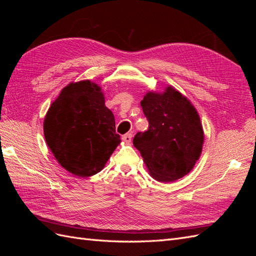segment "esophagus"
Wrapping results in <instances>:
<instances>
[{
  "instance_id": "34e87169",
  "label": "esophagus",
  "mask_w": 256,
  "mask_h": 256,
  "mask_svg": "<svg viewBox=\"0 0 256 256\" xmlns=\"http://www.w3.org/2000/svg\"><path fill=\"white\" fill-rule=\"evenodd\" d=\"M122 140L125 141L126 143H130V142H131V138H132V134H131L130 132H129V134H126L122 136Z\"/></svg>"
}]
</instances>
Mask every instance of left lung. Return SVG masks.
Returning <instances> with one entry per match:
<instances>
[{
  "mask_svg": "<svg viewBox=\"0 0 256 256\" xmlns=\"http://www.w3.org/2000/svg\"><path fill=\"white\" fill-rule=\"evenodd\" d=\"M148 129L138 132L134 145L154 180L171 182L188 174L196 164L204 143L200 116L180 92H148L141 102Z\"/></svg>",
  "mask_w": 256,
  "mask_h": 256,
  "instance_id": "obj_1",
  "label": "left lung"
}]
</instances>
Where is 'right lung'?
I'll return each instance as SVG.
<instances>
[{"mask_svg": "<svg viewBox=\"0 0 256 256\" xmlns=\"http://www.w3.org/2000/svg\"><path fill=\"white\" fill-rule=\"evenodd\" d=\"M44 134L58 164L79 177L102 171L120 143L102 88L90 80L60 90L46 114Z\"/></svg>", "mask_w": 256, "mask_h": 256, "instance_id": "add662e5", "label": "right lung"}]
</instances>
